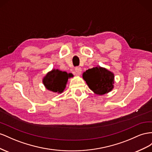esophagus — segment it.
Here are the masks:
<instances>
[{"instance_id": "34e87169", "label": "esophagus", "mask_w": 152, "mask_h": 152, "mask_svg": "<svg viewBox=\"0 0 152 152\" xmlns=\"http://www.w3.org/2000/svg\"><path fill=\"white\" fill-rule=\"evenodd\" d=\"M75 71L76 72V75H80L81 74V67H77L75 68Z\"/></svg>"}]
</instances>
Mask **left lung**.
Here are the masks:
<instances>
[{"instance_id":"obj_1","label":"left lung","mask_w":152,"mask_h":152,"mask_svg":"<svg viewBox=\"0 0 152 152\" xmlns=\"http://www.w3.org/2000/svg\"><path fill=\"white\" fill-rule=\"evenodd\" d=\"M83 78L97 95L107 94L114 88V74L104 67L97 66L88 69L83 73Z\"/></svg>"}]
</instances>
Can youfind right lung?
Here are the masks:
<instances>
[{
    "instance_id": "right-lung-1",
    "label": "right lung",
    "mask_w": 152,
    "mask_h": 152,
    "mask_svg": "<svg viewBox=\"0 0 152 152\" xmlns=\"http://www.w3.org/2000/svg\"><path fill=\"white\" fill-rule=\"evenodd\" d=\"M72 77V73H67L66 71L54 69L48 72L43 77L42 83L48 90L61 94L66 87L68 79Z\"/></svg>"
}]
</instances>
